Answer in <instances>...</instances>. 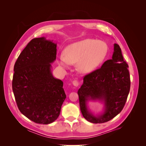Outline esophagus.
Instances as JSON below:
<instances>
[{
    "mask_svg": "<svg viewBox=\"0 0 146 146\" xmlns=\"http://www.w3.org/2000/svg\"><path fill=\"white\" fill-rule=\"evenodd\" d=\"M72 85L75 86V87H78V85H79V83H78V82L77 81V80H74L73 82H72Z\"/></svg>",
    "mask_w": 146,
    "mask_h": 146,
    "instance_id": "1",
    "label": "esophagus"
}]
</instances>
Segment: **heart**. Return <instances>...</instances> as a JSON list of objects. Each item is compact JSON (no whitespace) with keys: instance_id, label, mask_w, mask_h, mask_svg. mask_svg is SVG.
Instances as JSON below:
<instances>
[{"instance_id":"1","label":"heart","mask_w":146,"mask_h":146,"mask_svg":"<svg viewBox=\"0 0 146 146\" xmlns=\"http://www.w3.org/2000/svg\"><path fill=\"white\" fill-rule=\"evenodd\" d=\"M108 51V45L104 41L87 38L69 45L64 54L59 55L58 62L64 68L77 63L78 72L90 73L103 63Z\"/></svg>"}]
</instances>
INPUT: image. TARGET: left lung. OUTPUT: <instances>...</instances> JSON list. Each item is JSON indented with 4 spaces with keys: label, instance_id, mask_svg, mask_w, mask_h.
Masks as SVG:
<instances>
[{
    "label": "left lung",
    "instance_id": "obj_1",
    "mask_svg": "<svg viewBox=\"0 0 146 146\" xmlns=\"http://www.w3.org/2000/svg\"><path fill=\"white\" fill-rule=\"evenodd\" d=\"M128 68L120 47L115 43L112 58L106 61L100 69L84 77L83 85L77 93L82 115L88 121L104 123L122 111L130 88ZM90 101L102 103L103 111L97 114L92 113L88 107Z\"/></svg>",
    "mask_w": 146,
    "mask_h": 146
}]
</instances>
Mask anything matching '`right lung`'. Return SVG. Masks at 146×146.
<instances>
[{"mask_svg":"<svg viewBox=\"0 0 146 146\" xmlns=\"http://www.w3.org/2000/svg\"><path fill=\"white\" fill-rule=\"evenodd\" d=\"M56 55V43L45 37L34 38L14 66L12 88L17 107L35 123L54 122L66 98L63 82L52 72Z\"/></svg>","mask_w":146,"mask_h":146,"instance_id":"obj_1","label":"right lung"}]
</instances>
